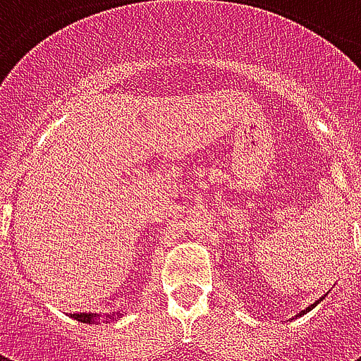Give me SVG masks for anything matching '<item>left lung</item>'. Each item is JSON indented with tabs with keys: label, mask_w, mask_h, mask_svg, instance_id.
<instances>
[{
	"label": "left lung",
	"mask_w": 361,
	"mask_h": 361,
	"mask_svg": "<svg viewBox=\"0 0 361 361\" xmlns=\"http://www.w3.org/2000/svg\"><path fill=\"white\" fill-rule=\"evenodd\" d=\"M326 294H329V292H326ZM326 294H323V298H319V300H317V302H315V303H311L310 307H305V310H303V311H300V313H298V315H295V319H298V317H302V315H305V313H307V311L313 310V307H315V305H317V303L323 302V300H325V298H326Z\"/></svg>",
	"instance_id": "8db88e82"
}]
</instances>
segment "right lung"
<instances>
[{"instance_id":"add662e5","label":"right lung","mask_w":361,"mask_h":361,"mask_svg":"<svg viewBox=\"0 0 361 361\" xmlns=\"http://www.w3.org/2000/svg\"><path fill=\"white\" fill-rule=\"evenodd\" d=\"M71 317L77 319V321H81V323H87V325H98V323H100V315H98V313H73ZM118 317H121V313H116V319Z\"/></svg>"}]
</instances>
